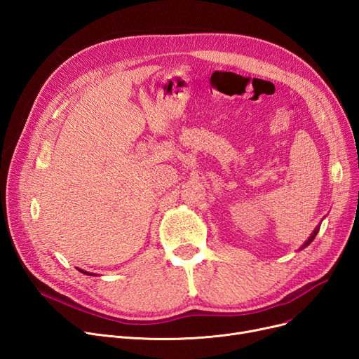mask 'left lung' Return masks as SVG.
<instances>
[{"label":"left lung","mask_w":359,"mask_h":359,"mask_svg":"<svg viewBox=\"0 0 359 359\" xmlns=\"http://www.w3.org/2000/svg\"><path fill=\"white\" fill-rule=\"evenodd\" d=\"M317 233H318V229H316V230H314V233H313V234H311V237H310V238H309V241H307V243H306V244H304V246H303V248H306V246H309V244H310V243H311V241H313V240H314V237H316V236H317Z\"/></svg>","instance_id":"1"}]
</instances>
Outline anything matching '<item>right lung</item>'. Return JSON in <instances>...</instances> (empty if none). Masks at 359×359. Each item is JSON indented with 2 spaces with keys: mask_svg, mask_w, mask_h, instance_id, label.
Here are the masks:
<instances>
[{
  "mask_svg": "<svg viewBox=\"0 0 359 359\" xmlns=\"http://www.w3.org/2000/svg\"><path fill=\"white\" fill-rule=\"evenodd\" d=\"M83 273H87V275H93V273H88V272H84V271H81Z\"/></svg>",
  "mask_w": 359,
  "mask_h": 359,
  "instance_id": "1",
  "label": "right lung"
}]
</instances>
